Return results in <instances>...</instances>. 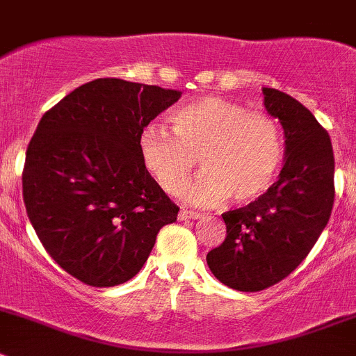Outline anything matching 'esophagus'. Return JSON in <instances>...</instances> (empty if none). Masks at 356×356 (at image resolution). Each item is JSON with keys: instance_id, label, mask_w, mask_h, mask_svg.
Instances as JSON below:
<instances>
[{"instance_id": "obj_1", "label": "esophagus", "mask_w": 356, "mask_h": 356, "mask_svg": "<svg viewBox=\"0 0 356 356\" xmlns=\"http://www.w3.org/2000/svg\"><path fill=\"white\" fill-rule=\"evenodd\" d=\"M200 217H202V213H200V212H193V210H186V209H182L181 212H179V219H181V220L200 219Z\"/></svg>"}]
</instances>
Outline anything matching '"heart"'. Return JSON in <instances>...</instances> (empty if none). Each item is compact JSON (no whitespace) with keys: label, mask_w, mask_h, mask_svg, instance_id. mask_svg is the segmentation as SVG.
Returning <instances> with one entry per match:
<instances>
[{"label":"heart","mask_w":356,"mask_h":356,"mask_svg":"<svg viewBox=\"0 0 356 356\" xmlns=\"http://www.w3.org/2000/svg\"><path fill=\"white\" fill-rule=\"evenodd\" d=\"M172 132L147 123L137 151L147 174L163 191L179 195L198 165L205 168L189 186L195 205H216L227 196L248 203L273 184L284 156L278 123L220 97H203L175 109Z\"/></svg>","instance_id":"b5f03b06"}]
</instances>
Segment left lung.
Wrapping results in <instances>:
<instances>
[{"label":"left lung","mask_w":356,"mask_h":356,"mask_svg":"<svg viewBox=\"0 0 356 356\" xmlns=\"http://www.w3.org/2000/svg\"><path fill=\"white\" fill-rule=\"evenodd\" d=\"M262 94L284 127L285 165L264 195L222 213L226 238L207 254L213 277L240 292L264 291L305 261L329 222L336 193L327 130L291 95L275 88Z\"/></svg>","instance_id":"obj_1"}]
</instances>
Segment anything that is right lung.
<instances>
[{
    "label": "right lung",
    "instance_id": "1",
    "mask_svg": "<svg viewBox=\"0 0 356 356\" xmlns=\"http://www.w3.org/2000/svg\"><path fill=\"white\" fill-rule=\"evenodd\" d=\"M179 97V90L99 78L38 123L24 163V203L44 250L76 280L125 284L161 227L177 220L179 207L140 161L137 136Z\"/></svg>",
    "mask_w": 356,
    "mask_h": 356
}]
</instances>
